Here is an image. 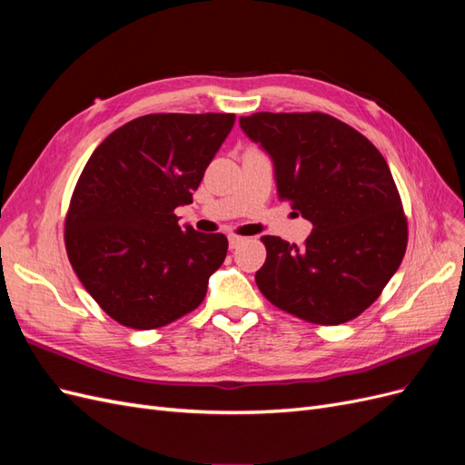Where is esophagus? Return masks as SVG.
Returning a JSON list of instances; mask_svg holds the SVG:
<instances>
[{
	"instance_id": "esophagus-1",
	"label": "esophagus",
	"mask_w": 465,
	"mask_h": 465,
	"mask_svg": "<svg viewBox=\"0 0 465 465\" xmlns=\"http://www.w3.org/2000/svg\"><path fill=\"white\" fill-rule=\"evenodd\" d=\"M242 242H244V236H236V234L229 236V246L231 248H238Z\"/></svg>"
}]
</instances>
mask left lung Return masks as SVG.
Listing matches in <instances>:
<instances>
[{
    "instance_id": "obj_1",
    "label": "left lung",
    "mask_w": 465,
    "mask_h": 465,
    "mask_svg": "<svg viewBox=\"0 0 465 465\" xmlns=\"http://www.w3.org/2000/svg\"><path fill=\"white\" fill-rule=\"evenodd\" d=\"M242 132L270 154L277 193L312 223L302 246L262 236L263 297L322 326L357 318L398 272L407 219L388 163L367 137L323 112H258Z\"/></svg>"
}]
</instances>
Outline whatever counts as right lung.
<instances>
[{
  "label": "right lung",
  "mask_w": 465,
  "mask_h": 465,
  "mask_svg": "<svg viewBox=\"0 0 465 465\" xmlns=\"http://www.w3.org/2000/svg\"><path fill=\"white\" fill-rule=\"evenodd\" d=\"M234 114H147L112 132L77 180L65 250L83 287L125 328H163L198 308L227 236L182 229Z\"/></svg>",
  "instance_id": "obj_1"
}]
</instances>
